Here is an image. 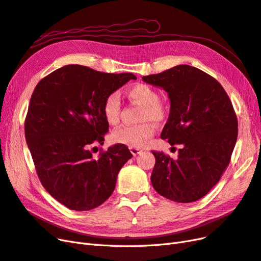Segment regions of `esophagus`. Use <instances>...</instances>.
I'll list each match as a JSON object with an SVG mask.
<instances>
[{
    "label": "esophagus",
    "instance_id": "34e87169",
    "mask_svg": "<svg viewBox=\"0 0 261 261\" xmlns=\"http://www.w3.org/2000/svg\"><path fill=\"white\" fill-rule=\"evenodd\" d=\"M129 150H130V152H132V154H133V155H137L138 153H140V152H141V150H140L139 148H134V147H130V148H129Z\"/></svg>",
    "mask_w": 261,
    "mask_h": 261
}]
</instances>
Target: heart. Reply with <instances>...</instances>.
<instances>
[{"label": "heart", "mask_w": 261, "mask_h": 261, "mask_svg": "<svg viewBox=\"0 0 261 261\" xmlns=\"http://www.w3.org/2000/svg\"><path fill=\"white\" fill-rule=\"evenodd\" d=\"M127 98L144 107L139 121L145 122L139 125H122L111 134V140L116 144H123L128 147L140 148L153 136L154 127L150 123H162L167 118V109L160 102V94L152 87L146 84H136L130 86L125 91ZM102 114L110 125L117 124L121 114V100L116 92L107 96L102 103Z\"/></svg>", "instance_id": "b5f03b06"}]
</instances>
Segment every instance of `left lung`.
<instances>
[{
  "instance_id": "left-lung-1",
  "label": "left lung",
  "mask_w": 261,
  "mask_h": 261,
  "mask_svg": "<svg viewBox=\"0 0 261 261\" xmlns=\"http://www.w3.org/2000/svg\"><path fill=\"white\" fill-rule=\"evenodd\" d=\"M143 81L168 92L170 115L161 138L171 146L180 145L177 160L152 151V186L173 201L198 200L230 163L239 126L232 102L217 80L189 65L144 76Z\"/></svg>"
}]
</instances>
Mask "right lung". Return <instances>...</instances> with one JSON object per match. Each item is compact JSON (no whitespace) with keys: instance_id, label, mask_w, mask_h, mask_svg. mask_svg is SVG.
Returning <instances> with one entry per match:
<instances>
[{"instance_id":"obj_1","label":"right lung","mask_w":261,"mask_h":261,"mask_svg":"<svg viewBox=\"0 0 261 261\" xmlns=\"http://www.w3.org/2000/svg\"><path fill=\"white\" fill-rule=\"evenodd\" d=\"M130 80L136 76L66 65L45 76L33 92L25 120L27 145L42 186L70 210L103 203L133 156L122 144L100 150L98 158L90 150L103 145L109 129L102 114L105 99Z\"/></svg>"}]
</instances>
